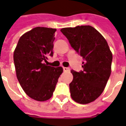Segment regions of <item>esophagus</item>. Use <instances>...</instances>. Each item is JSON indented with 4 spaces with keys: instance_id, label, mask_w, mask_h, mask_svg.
Instances as JSON below:
<instances>
[{
    "instance_id": "obj_1",
    "label": "esophagus",
    "mask_w": 126,
    "mask_h": 126,
    "mask_svg": "<svg viewBox=\"0 0 126 126\" xmlns=\"http://www.w3.org/2000/svg\"><path fill=\"white\" fill-rule=\"evenodd\" d=\"M63 70L64 72H66V71H69L70 70V68L68 67H63Z\"/></svg>"
}]
</instances>
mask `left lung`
<instances>
[{"mask_svg":"<svg viewBox=\"0 0 126 126\" xmlns=\"http://www.w3.org/2000/svg\"><path fill=\"white\" fill-rule=\"evenodd\" d=\"M61 32L85 60L82 71H70L73 75L69 84L71 98L79 104L90 103L101 95L107 85L111 73L112 52L106 39L91 26L64 28Z\"/></svg>","mask_w":126,"mask_h":126,"instance_id":"1","label":"left lung"}]
</instances>
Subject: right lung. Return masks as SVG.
I'll return each mask as SVG.
<instances>
[{
  "instance_id": "1",
  "label": "right lung",
  "mask_w": 126,
  "mask_h": 126,
  "mask_svg": "<svg viewBox=\"0 0 126 126\" xmlns=\"http://www.w3.org/2000/svg\"><path fill=\"white\" fill-rule=\"evenodd\" d=\"M56 29L36 27L24 33L13 53L17 78L25 93L37 101L51 98L56 83L63 72L61 66L45 64L47 56H53Z\"/></svg>"
}]
</instances>
